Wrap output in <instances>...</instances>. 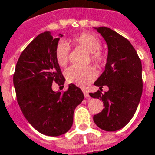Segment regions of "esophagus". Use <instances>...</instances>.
I'll return each mask as SVG.
<instances>
[{
    "instance_id": "esophagus-1",
    "label": "esophagus",
    "mask_w": 155,
    "mask_h": 155,
    "mask_svg": "<svg viewBox=\"0 0 155 155\" xmlns=\"http://www.w3.org/2000/svg\"><path fill=\"white\" fill-rule=\"evenodd\" d=\"M83 93H84V97L86 98V99H89V98H90V94H89V93L87 92V91H85V90H83Z\"/></svg>"
}]
</instances>
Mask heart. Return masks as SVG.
I'll list each match as a JSON object with an SVG mask.
<instances>
[{"instance_id":"heart-1","label":"heart","mask_w":155,"mask_h":155,"mask_svg":"<svg viewBox=\"0 0 155 155\" xmlns=\"http://www.w3.org/2000/svg\"><path fill=\"white\" fill-rule=\"evenodd\" d=\"M69 42L82 48L91 54L92 61L97 64H102L104 61V54L100 50L101 47V40L92 33H83L74 36ZM70 46L65 41L59 42L54 50V55L58 64L64 67L66 65L69 58ZM95 71L92 67L79 68L71 66L65 71V78L68 82L75 84L81 87H85L94 81L95 77Z\"/></svg>"}]
</instances>
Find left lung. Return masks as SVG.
Masks as SVG:
<instances>
[{
  "instance_id": "obj_1",
  "label": "left lung",
  "mask_w": 155,
  "mask_h": 155,
  "mask_svg": "<svg viewBox=\"0 0 155 155\" xmlns=\"http://www.w3.org/2000/svg\"><path fill=\"white\" fill-rule=\"evenodd\" d=\"M104 39L108 55L104 72L94 84L107 92L90 93L103 101L104 108L93 117L94 122L104 131H116L133 118L143 91L142 64L130 41L108 27H94Z\"/></svg>"
}]
</instances>
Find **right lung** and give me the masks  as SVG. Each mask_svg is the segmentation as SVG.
Here are the masks:
<instances>
[{
  "label": "right lung",
  "mask_w": 155,
  "mask_h": 155,
  "mask_svg": "<svg viewBox=\"0 0 155 155\" xmlns=\"http://www.w3.org/2000/svg\"><path fill=\"white\" fill-rule=\"evenodd\" d=\"M62 34L55 37L45 31L35 37L20 55L13 75L17 102L24 116L40 133L60 136L71 129L75 108L84 94L70 84L64 94L52 90V83L64 84L54 50Z\"/></svg>",
  "instance_id": "obj_1"
}]
</instances>
